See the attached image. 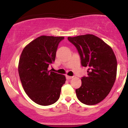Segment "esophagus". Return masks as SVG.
I'll return each instance as SVG.
<instances>
[{
    "label": "esophagus",
    "instance_id": "esophagus-1",
    "mask_svg": "<svg viewBox=\"0 0 128 128\" xmlns=\"http://www.w3.org/2000/svg\"><path fill=\"white\" fill-rule=\"evenodd\" d=\"M72 78H73L72 76H66V79H68V80H69V79H72Z\"/></svg>",
    "mask_w": 128,
    "mask_h": 128
}]
</instances>
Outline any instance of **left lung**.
Wrapping results in <instances>:
<instances>
[{
    "label": "left lung",
    "instance_id": "obj_1",
    "mask_svg": "<svg viewBox=\"0 0 128 128\" xmlns=\"http://www.w3.org/2000/svg\"><path fill=\"white\" fill-rule=\"evenodd\" d=\"M75 46L82 66L88 67V76L82 78L81 86L76 89L77 98L83 104H98L109 94L117 73V60L112 48L92 34L68 37Z\"/></svg>",
    "mask_w": 128,
    "mask_h": 128
}]
</instances>
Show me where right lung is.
Segmentation results:
<instances>
[{
  "label": "right lung",
  "instance_id": "right-lung-1",
  "mask_svg": "<svg viewBox=\"0 0 128 128\" xmlns=\"http://www.w3.org/2000/svg\"><path fill=\"white\" fill-rule=\"evenodd\" d=\"M64 39L42 36L27 44L21 53L18 70L22 87L28 97L41 106L55 103L66 82L65 76L48 70Z\"/></svg>",
  "mask_w": 128,
  "mask_h": 128
}]
</instances>
